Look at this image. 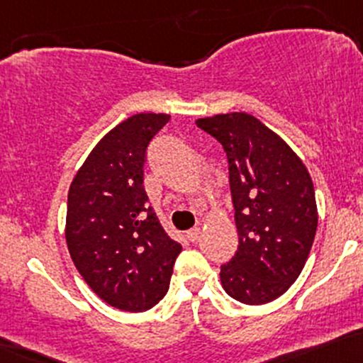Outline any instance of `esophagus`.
<instances>
[{
	"label": "esophagus",
	"instance_id": "esophagus-1",
	"mask_svg": "<svg viewBox=\"0 0 363 363\" xmlns=\"http://www.w3.org/2000/svg\"><path fill=\"white\" fill-rule=\"evenodd\" d=\"M186 238H188L191 242H196L198 238H200V227H193V229H189L188 233H186Z\"/></svg>",
	"mask_w": 363,
	"mask_h": 363
}]
</instances>
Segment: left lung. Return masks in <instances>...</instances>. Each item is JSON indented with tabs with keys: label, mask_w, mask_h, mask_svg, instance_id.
Instances as JSON below:
<instances>
[{
	"label": "left lung",
	"mask_w": 363,
	"mask_h": 363,
	"mask_svg": "<svg viewBox=\"0 0 363 363\" xmlns=\"http://www.w3.org/2000/svg\"><path fill=\"white\" fill-rule=\"evenodd\" d=\"M224 148L240 245L220 265L225 293L246 305L276 300L303 270L317 230L312 179L296 153L253 115L198 118Z\"/></svg>",
	"instance_id": "left-lung-1"
}]
</instances>
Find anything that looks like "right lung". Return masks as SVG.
Returning <instances> with one entry per match:
<instances>
[{
    "label": "right lung",
    "mask_w": 363,
    "mask_h": 363,
    "mask_svg": "<svg viewBox=\"0 0 363 363\" xmlns=\"http://www.w3.org/2000/svg\"><path fill=\"white\" fill-rule=\"evenodd\" d=\"M165 113H138L94 146L72 181L65 238L72 262L105 303L145 312L167 294L182 246L167 236L143 186Z\"/></svg>",
    "instance_id": "1"
}]
</instances>
